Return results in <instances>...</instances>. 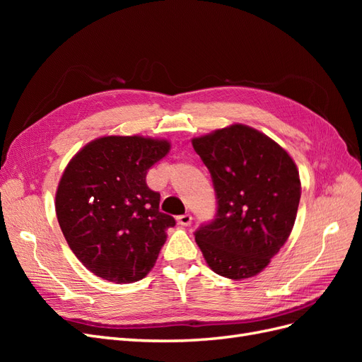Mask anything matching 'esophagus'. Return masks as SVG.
<instances>
[{"instance_id":"obj_1","label":"esophagus","mask_w":362,"mask_h":362,"mask_svg":"<svg viewBox=\"0 0 362 362\" xmlns=\"http://www.w3.org/2000/svg\"><path fill=\"white\" fill-rule=\"evenodd\" d=\"M177 221H178V223L182 225V226H189V225L192 223V216H190L189 213H185V214L178 216Z\"/></svg>"}]
</instances>
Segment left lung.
Masks as SVG:
<instances>
[{"label":"left lung","instance_id":"left-lung-1","mask_svg":"<svg viewBox=\"0 0 362 362\" xmlns=\"http://www.w3.org/2000/svg\"><path fill=\"white\" fill-rule=\"evenodd\" d=\"M210 170L217 211L194 231L206 264L229 279L255 276L287 242L300 201L294 161L276 141L235 124L192 140Z\"/></svg>","mask_w":362,"mask_h":362}]
</instances>
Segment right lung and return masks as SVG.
Here are the masks:
<instances>
[{"label":"right lung","mask_w":362,"mask_h":362,"mask_svg":"<svg viewBox=\"0 0 362 362\" xmlns=\"http://www.w3.org/2000/svg\"><path fill=\"white\" fill-rule=\"evenodd\" d=\"M168 140L107 136L86 145L64 169L56 194L62 233L75 257L116 284L144 279L175 218L160 211L146 173L168 154Z\"/></svg>","instance_id":"obj_1"}]
</instances>
